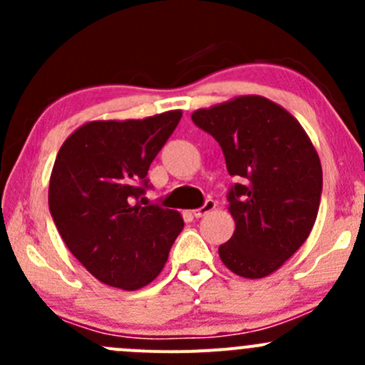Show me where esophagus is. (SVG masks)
Wrapping results in <instances>:
<instances>
[{"instance_id": "esophagus-1", "label": "esophagus", "mask_w": 365, "mask_h": 365, "mask_svg": "<svg viewBox=\"0 0 365 365\" xmlns=\"http://www.w3.org/2000/svg\"><path fill=\"white\" fill-rule=\"evenodd\" d=\"M215 201H212V200H206V203L201 206V208H197V210H194V217H196V219H200V217H205L206 213H210L212 212V210H215Z\"/></svg>"}]
</instances>
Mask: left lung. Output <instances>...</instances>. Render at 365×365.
<instances>
[{"mask_svg": "<svg viewBox=\"0 0 365 365\" xmlns=\"http://www.w3.org/2000/svg\"><path fill=\"white\" fill-rule=\"evenodd\" d=\"M215 138L227 173L235 233L219 247L222 263L245 279L274 274L307 240L322 197L316 148L293 114L259 95H242L192 113Z\"/></svg>", "mask_w": 365, "mask_h": 365, "instance_id": "obj_1", "label": "left lung"}]
</instances>
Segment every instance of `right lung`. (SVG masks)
Segmentation results:
<instances>
[{"instance_id": "right-lung-1", "label": "right lung", "mask_w": 365, "mask_h": 365, "mask_svg": "<svg viewBox=\"0 0 365 365\" xmlns=\"http://www.w3.org/2000/svg\"><path fill=\"white\" fill-rule=\"evenodd\" d=\"M182 111L145 120H95L65 139L49 180V210L68 251L114 288L150 284L183 230L176 210L141 206L148 168Z\"/></svg>"}]
</instances>
